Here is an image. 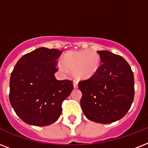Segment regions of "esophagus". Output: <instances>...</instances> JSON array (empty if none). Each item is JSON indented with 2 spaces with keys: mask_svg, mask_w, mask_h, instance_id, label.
I'll use <instances>...</instances> for the list:
<instances>
[{
  "mask_svg": "<svg viewBox=\"0 0 148 148\" xmlns=\"http://www.w3.org/2000/svg\"><path fill=\"white\" fill-rule=\"evenodd\" d=\"M73 84H74V88H77L78 87V82L77 81H73Z\"/></svg>",
  "mask_w": 148,
  "mask_h": 148,
  "instance_id": "34e87169",
  "label": "esophagus"
}]
</instances>
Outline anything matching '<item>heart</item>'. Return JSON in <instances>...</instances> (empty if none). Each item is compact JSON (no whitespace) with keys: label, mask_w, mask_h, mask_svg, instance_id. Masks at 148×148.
Instances as JSON below:
<instances>
[{"label":"heart","mask_w":148,"mask_h":148,"mask_svg":"<svg viewBox=\"0 0 148 148\" xmlns=\"http://www.w3.org/2000/svg\"><path fill=\"white\" fill-rule=\"evenodd\" d=\"M62 64L64 67L72 70L76 78L88 79L98 71L101 67V58L97 52L89 50L70 51L64 54Z\"/></svg>","instance_id":"1"}]
</instances>
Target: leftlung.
Segmentation results:
<instances>
[{"instance_id":"obj_1","label":"left lung","mask_w":148,"mask_h":148,"mask_svg":"<svg viewBox=\"0 0 148 148\" xmlns=\"http://www.w3.org/2000/svg\"><path fill=\"white\" fill-rule=\"evenodd\" d=\"M102 64L97 74L79 82L81 109L86 117L110 124L124 117L134 96L133 71L125 59L108 51H99Z\"/></svg>"}]
</instances>
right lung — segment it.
Here are the masks:
<instances>
[{
    "mask_svg": "<svg viewBox=\"0 0 148 148\" xmlns=\"http://www.w3.org/2000/svg\"><path fill=\"white\" fill-rule=\"evenodd\" d=\"M62 51L40 47L26 53L15 65L10 79L9 100L26 124L47 126L59 118L61 104L71 93L72 81H58L54 73Z\"/></svg>",
    "mask_w": 148,
    "mask_h": 148,
    "instance_id": "add662e5",
    "label": "right lung"
}]
</instances>
